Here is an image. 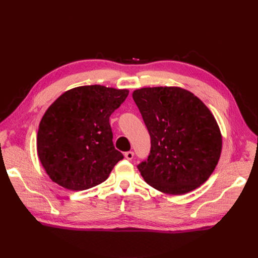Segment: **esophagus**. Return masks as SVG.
Returning <instances> with one entry per match:
<instances>
[{
    "label": "esophagus",
    "instance_id": "esophagus-1",
    "mask_svg": "<svg viewBox=\"0 0 258 258\" xmlns=\"http://www.w3.org/2000/svg\"><path fill=\"white\" fill-rule=\"evenodd\" d=\"M124 157L126 160H132L134 158V153L133 152H126L124 153Z\"/></svg>",
    "mask_w": 258,
    "mask_h": 258
}]
</instances>
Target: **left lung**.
Segmentation results:
<instances>
[{"label":"left lung","mask_w":258,"mask_h":258,"mask_svg":"<svg viewBox=\"0 0 258 258\" xmlns=\"http://www.w3.org/2000/svg\"><path fill=\"white\" fill-rule=\"evenodd\" d=\"M151 136V153L138 165L144 181L167 195H184L204 184L222 152V134L209 108L179 87L133 92Z\"/></svg>","instance_id":"left-lung-1"}]
</instances>
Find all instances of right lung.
<instances>
[{"label": "right lung", "mask_w": 258, "mask_h": 258, "mask_svg": "<svg viewBox=\"0 0 258 258\" xmlns=\"http://www.w3.org/2000/svg\"><path fill=\"white\" fill-rule=\"evenodd\" d=\"M127 89L81 86L66 91L45 112L36 137L37 155L49 178L73 191L102 182L123 156L115 150L110 116Z\"/></svg>", "instance_id": "1"}]
</instances>
